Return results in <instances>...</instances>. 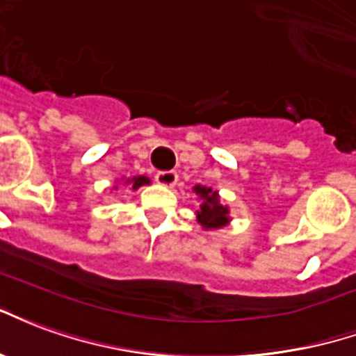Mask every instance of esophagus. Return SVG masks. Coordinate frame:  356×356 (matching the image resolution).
<instances>
[{"mask_svg":"<svg viewBox=\"0 0 356 356\" xmlns=\"http://www.w3.org/2000/svg\"><path fill=\"white\" fill-rule=\"evenodd\" d=\"M155 181L165 186V188H175L176 181H178V175L175 170H163V172H157L155 175Z\"/></svg>","mask_w":356,"mask_h":356,"instance_id":"1","label":"esophagus"}]
</instances>
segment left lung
Here are the masks:
<instances>
[{"label": "left lung", "instance_id": "8db88e82", "mask_svg": "<svg viewBox=\"0 0 356 356\" xmlns=\"http://www.w3.org/2000/svg\"><path fill=\"white\" fill-rule=\"evenodd\" d=\"M195 195L199 197V209H197V224H201L204 232H212V229H222L225 225H229L232 216H229V207L224 204L222 197L216 189L207 188L197 184Z\"/></svg>", "mask_w": 356, "mask_h": 356}]
</instances>
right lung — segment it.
Wrapping results in <instances>:
<instances>
[{"mask_svg": "<svg viewBox=\"0 0 356 356\" xmlns=\"http://www.w3.org/2000/svg\"><path fill=\"white\" fill-rule=\"evenodd\" d=\"M121 180H123L124 186H131L134 191H136L138 188H142V186H147V184H152V180H149L147 176H132V178H121ZM111 189L115 191V189H118V186H113Z\"/></svg>", "mask_w": 356, "mask_h": 356, "instance_id": "1", "label": "right lung"}]
</instances>
